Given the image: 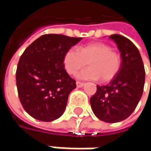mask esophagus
Returning a JSON list of instances; mask_svg holds the SVG:
<instances>
[{
    "mask_svg": "<svg viewBox=\"0 0 151 151\" xmlns=\"http://www.w3.org/2000/svg\"><path fill=\"white\" fill-rule=\"evenodd\" d=\"M83 86H84V83H83V82L76 81V86H77L78 88H81V87H82Z\"/></svg>",
    "mask_w": 151,
    "mask_h": 151,
    "instance_id": "esophagus-1",
    "label": "esophagus"
}]
</instances>
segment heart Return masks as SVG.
I'll return each mask as SVG.
<instances>
[{"label": "heart", "instance_id": "heart-1", "mask_svg": "<svg viewBox=\"0 0 151 151\" xmlns=\"http://www.w3.org/2000/svg\"><path fill=\"white\" fill-rule=\"evenodd\" d=\"M87 65L89 68L78 75L81 80H97L107 82L113 80L121 67V57L107 44L95 42L70 49L63 58L64 67L69 75L74 76Z\"/></svg>", "mask_w": 151, "mask_h": 151}]
</instances>
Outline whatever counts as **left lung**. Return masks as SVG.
Returning a JSON list of instances; mask_svg holds the SVG:
<instances>
[{"instance_id":"obj_1","label":"left lung","mask_w":151,"mask_h":151,"mask_svg":"<svg viewBox=\"0 0 151 151\" xmlns=\"http://www.w3.org/2000/svg\"><path fill=\"white\" fill-rule=\"evenodd\" d=\"M109 38L121 53V67L109 84L96 86L90 102L96 118L106 123H118L129 118L136 108L144 91L145 71L139 50L129 38L119 34Z\"/></svg>"}]
</instances>
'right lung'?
I'll list each match as a JSON object with an SVG mask.
<instances>
[{
    "mask_svg": "<svg viewBox=\"0 0 151 151\" xmlns=\"http://www.w3.org/2000/svg\"><path fill=\"white\" fill-rule=\"evenodd\" d=\"M81 39L44 34L21 55L16 72L17 92L24 110L33 119L51 122L64 113L76 84L65 70L63 58Z\"/></svg>",
    "mask_w": 151,
    "mask_h": 151,
    "instance_id": "1",
    "label": "right lung"
}]
</instances>
